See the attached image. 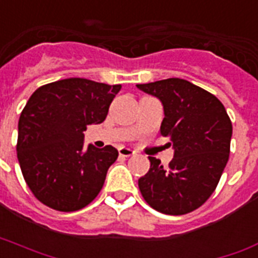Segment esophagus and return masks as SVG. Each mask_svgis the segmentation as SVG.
<instances>
[{
  "instance_id": "34e87169",
  "label": "esophagus",
  "mask_w": 258,
  "mask_h": 258,
  "mask_svg": "<svg viewBox=\"0 0 258 258\" xmlns=\"http://www.w3.org/2000/svg\"><path fill=\"white\" fill-rule=\"evenodd\" d=\"M118 153H119V155H121V156H123V157H129V156H133L136 152L133 151V149H131V148L121 147L118 149Z\"/></svg>"
}]
</instances>
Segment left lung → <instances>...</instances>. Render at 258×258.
<instances>
[{
  "label": "left lung",
  "instance_id": "obj_1",
  "mask_svg": "<svg viewBox=\"0 0 258 258\" xmlns=\"http://www.w3.org/2000/svg\"><path fill=\"white\" fill-rule=\"evenodd\" d=\"M136 86L161 102L160 133L171 137L173 149L167 168L149 157L151 168L139 179L140 191L148 205L163 214L191 213L214 192L226 167L230 118L215 95L180 78Z\"/></svg>",
  "mask_w": 258,
  "mask_h": 258
}]
</instances>
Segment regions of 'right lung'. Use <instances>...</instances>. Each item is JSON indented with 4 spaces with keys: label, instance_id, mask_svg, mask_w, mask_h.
<instances>
[{
    "label": "right lung",
    "instance_id": "1",
    "mask_svg": "<svg viewBox=\"0 0 258 258\" xmlns=\"http://www.w3.org/2000/svg\"><path fill=\"white\" fill-rule=\"evenodd\" d=\"M119 90L121 85L69 78L41 86L28 99L19 119L17 159L41 203L77 211L99 194L118 151L85 148L83 132L105 121Z\"/></svg>",
    "mask_w": 258,
    "mask_h": 258
}]
</instances>
